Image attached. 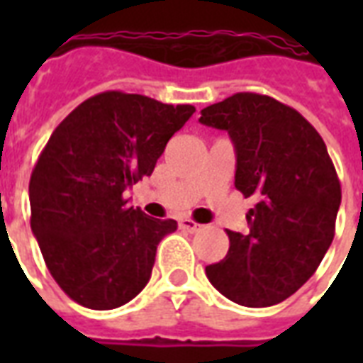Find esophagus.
I'll return each instance as SVG.
<instances>
[{
	"instance_id": "esophagus-1",
	"label": "esophagus",
	"mask_w": 363,
	"mask_h": 363,
	"mask_svg": "<svg viewBox=\"0 0 363 363\" xmlns=\"http://www.w3.org/2000/svg\"><path fill=\"white\" fill-rule=\"evenodd\" d=\"M179 226L182 228V230H186V232H198V230H201V224H198L196 220H192V218H182L181 222H179Z\"/></svg>"
}]
</instances>
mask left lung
Wrapping results in <instances>:
<instances>
[{
	"label": "left lung",
	"mask_w": 363,
	"mask_h": 363,
	"mask_svg": "<svg viewBox=\"0 0 363 363\" xmlns=\"http://www.w3.org/2000/svg\"><path fill=\"white\" fill-rule=\"evenodd\" d=\"M230 133L235 188L256 205L248 232L228 230L230 250L207 265L211 284L245 307H269L309 281L335 235L341 182L320 133L275 98L238 92L201 111Z\"/></svg>",
	"instance_id": "obj_1"
}]
</instances>
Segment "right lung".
Returning <instances> with one entry per match:
<instances>
[{
    "instance_id": "obj_1",
    "label": "right lung",
    "mask_w": 363,
    "mask_h": 363,
    "mask_svg": "<svg viewBox=\"0 0 363 363\" xmlns=\"http://www.w3.org/2000/svg\"><path fill=\"white\" fill-rule=\"evenodd\" d=\"M196 113L141 94L101 92L73 109L30 179L31 232L58 286L82 307L116 309L147 286L158 242L177 222L128 205L165 145Z\"/></svg>"
}]
</instances>
